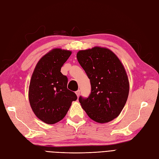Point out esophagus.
<instances>
[{
    "label": "esophagus",
    "instance_id": "obj_1",
    "mask_svg": "<svg viewBox=\"0 0 159 159\" xmlns=\"http://www.w3.org/2000/svg\"><path fill=\"white\" fill-rule=\"evenodd\" d=\"M75 93H76V95H77V96H78V97H79V96H80V89H78V90H77V91L75 92Z\"/></svg>",
    "mask_w": 159,
    "mask_h": 159
}]
</instances>
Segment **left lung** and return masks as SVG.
<instances>
[{
    "instance_id": "8db88e82",
    "label": "left lung",
    "mask_w": 159,
    "mask_h": 159,
    "mask_svg": "<svg viewBox=\"0 0 159 159\" xmlns=\"http://www.w3.org/2000/svg\"><path fill=\"white\" fill-rule=\"evenodd\" d=\"M77 59L91 84L89 96L79 98L82 108L97 122L112 120L120 114L129 93V82L122 63L112 51L99 47L80 51Z\"/></svg>"
}]
</instances>
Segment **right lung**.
I'll list each match as a JSON object with an SVG mask.
<instances>
[{"mask_svg":"<svg viewBox=\"0 0 159 159\" xmlns=\"http://www.w3.org/2000/svg\"><path fill=\"white\" fill-rule=\"evenodd\" d=\"M71 54L70 51L54 49L45 55L35 68L30 81L29 99L36 116L46 124L62 120L76 94L67 88V78L61 68Z\"/></svg>","mask_w":159,"mask_h":159,"instance_id":"1","label":"right lung"}]
</instances>
